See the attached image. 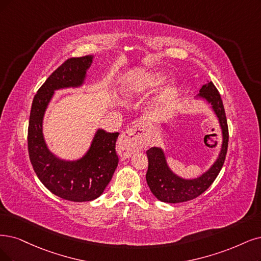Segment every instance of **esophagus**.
Wrapping results in <instances>:
<instances>
[{
  "instance_id": "34e87169",
  "label": "esophagus",
  "mask_w": 261,
  "mask_h": 261,
  "mask_svg": "<svg viewBox=\"0 0 261 261\" xmlns=\"http://www.w3.org/2000/svg\"><path fill=\"white\" fill-rule=\"evenodd\" d=\"M144 146H145L144 125L141 123L134 124L133 127L125 130L119 138L118 148L122 157L128 158L133 152L144 148Z\"/></svg>"
}]
</instances>
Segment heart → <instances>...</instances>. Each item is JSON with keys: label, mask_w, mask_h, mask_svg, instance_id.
<instances>
[{"label": "heart", "mask_w": 261, "mask_h": 261, "mask_svg": "<svg viewBox=\"0 0 261 261\" xmlns=\"http://www.w3.org/2000/svg\"><path fill=\"white\" fill-rule=\"evenodd\" d=\"M161 80H162V77H161L160 75H158V76L156 77V79H152V82H153V83H156V84H157V83H159V82H160Z\"/></svg>", "instance_id": "obj_1"}]
</instances>
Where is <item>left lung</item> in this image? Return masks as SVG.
Returning <instances> with one entry per match:
<instances>
[{"label":"left lung","mask_w":261,"mask_h":261,"mask_svg":"<svg viewBox=\"0 0 261 261\" xmlns=\"http://www.w3.org/2000/svg\"><path fill=\"white\" fill-rule=\"evenodd\" d=\"M200 96L204 98L212 104V108L215 111L223 129V146L218 160L205 174L197 179L186 180L182 179L170 171L167 166L165 155L160 148L151 147L146 153L148 157V170L146 173L147 184L158 200L168 203H180L187 202L199 197L213 184L217 175L224 166L228 150L229 131L226 118L225 108L221 100L220 93L213 82H207L200 89Z\"/></svg>","instance_id":"left-lung-1"}]
</instances>
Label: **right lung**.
<instances>
[{"label":"right lung","mask_w":261,"mask_h":261,"mask_svg":"<svg viewBox=\"0 0 261 261\" xmlns=\"http://www.w3.org/2000/svg\"><path fill=\"white\" fill-rule=\"evenodd\" d=\"M91 62V56L73 57L65 60L37 90L29 119L28 150L37 177L54 195L74 202L91 201L103 194L118 165L115 147L119 133L99 130L84 158L66 162L56 158L47 149L42 133V120L54 91L81 85Z\"/></svg>","instance_id":"obj_1"}]
</instances>
